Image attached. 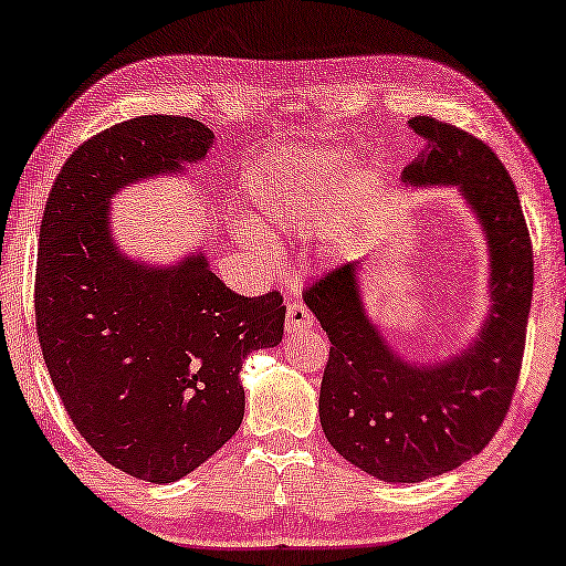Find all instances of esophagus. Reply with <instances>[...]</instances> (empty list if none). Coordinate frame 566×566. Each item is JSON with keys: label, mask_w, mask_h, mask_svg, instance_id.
<instances>
[{"label": "esophagus", "mask_w": 566, "mask_h": 566, "mask_svg": "<svg viewBox=\"0 0 566 566\" xmlns=\"http://www.w3.org/2000/svg\"><path fill=\"white\" fill-rule=\"evenodd\" d=\"M312 312L302 305L297 300H291L285 307V331L287 334H300V331H305L312 326Z\"/></svg>", "instance_id": "1"}]
</instances>
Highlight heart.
<instances>
[{"instance_id": "heart-1", "label": "heart", "mask_w": 566, "mask_h": 566, "mask_svg": "<svg viewBox=\"0 0 566 566\" xmlns=\"http://www.w3.org/2000/svg\"><path fill=\"white\" fill-rule=\"evenodd\" d=\"M353 170L350 156L343 150H300L279 154L256 163L247 175V197L256 213L293 232H319L328 220L346 209V187ZM350 211V209H346ZM240 238L247 244H264L261 230L244 226Z\"/></svg>"}]
</instances>
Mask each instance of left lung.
<instances>
[{
    "instance_id": "obj_1",
    "label": "left lung",
    "mask_w": 566,
    "mask_h": 566,
    "mask_svg": "<svg viewBox=\"0 0 566 566\" xmlns=\"http://www.w3.org/2000/svg\"><path fill=\"white\" fill-rule=\"evenodd\" d=\"M410 127L427 148L403 182L459 185L488 232L492 310L478 343L444 365L394 357L363 312L355 261L305 291L331 340L319 394L324 434L343 459L387 482L442 475L490 444L516 391L533 297L528 226L500 158L434 117H412Z\"/></svg>"
}]
</instances>
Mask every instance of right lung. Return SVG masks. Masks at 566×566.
<instances>
[{
    "label": "right lung",
    "instance_id": "add662e5",
    "mask_svg": "<svg viewBox=\"0 0 566 566\" xmlns=\"http://www.w3.org/2000/svg\"><path fill=\"white\" fill-rule=\"evenodd\" d=\"M211 144L213 132L191 117L119 122L66 158L40 223L35 328L54 389L93 451L158 485L240 430L242 360L283 338L279 291L238 295L203 256L144 269L109 238L119 187L182 170Z\"/></svg>",
    "mask_w": 566,
    "mask_h": 566
}]
</instances>
